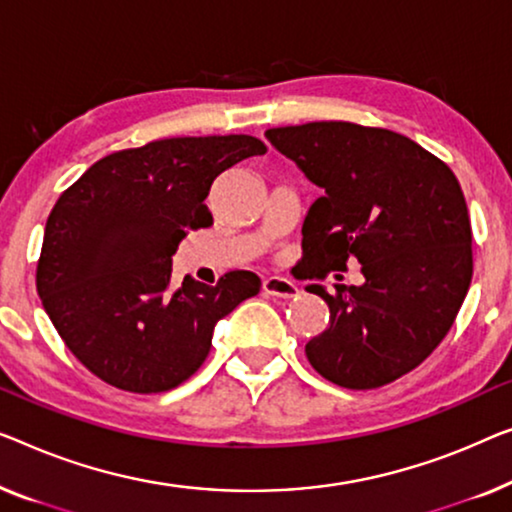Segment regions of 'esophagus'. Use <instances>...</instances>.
<instances>
[{
  "label": "esophagus",
  "mask_w": 512,
  "mask_h": 512,
  "mask_svg": "<svg viewBox=\"0 0 512 512\" xmlns=\"http://www.w3.org/2000/svg\"><path fill=\"white\" fill-rule=\"evenodd\" d=\"M263 291L265 295H272V298H279V300H293L298 298V286L293 284L291 279H284V277H268L263 281Z\"/></svg>",
  "instance_id": "34e87169"
}]
</instances>
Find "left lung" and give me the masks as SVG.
Segmentation results:
<instances>
[{
    "instance_id": "left-lung-1",
    "label": "left lung",
    "mask_w": 512,
    "mask_h": 512,
    "mask_svg": "<svg viewBox=\"0 0 512 512\" xmlns=\"http://www.w3.org/2000/svg\"><path fill=\"white\" fill-rule=\"evenodd\" d=\"M265 138L323 196L302 224L309 279L362 268V286L307 291L330 323L305 346L323 379L372 390L416 369L453 328L473 274L471 221L457 177L402 133L353 122L277 127Z\"/></svg>"
}]
</instances>
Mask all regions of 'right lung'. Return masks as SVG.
I'll list each match as a JSON object with an SVG mask.
<instances>
[{"instance_id": "right-lung-1", "label": "right lung", "mask_w": 512, "mask_h": 512, "mask_svg": "<svg viewBox=\"0 0 512 512\" xmlns=\"http://www.w3.org/2000/svg\"><path fill=\"white\" fill-rule=\"evenodd\" d=\"M254 136L164 138L113 152L59 196L43 233L36 291L69 351L120 390L166 392L203 365L214 325L261 291L249 270L217 286L173 284V254L212 226V182L265 154Z\"/></svg>"}]
</instances>
